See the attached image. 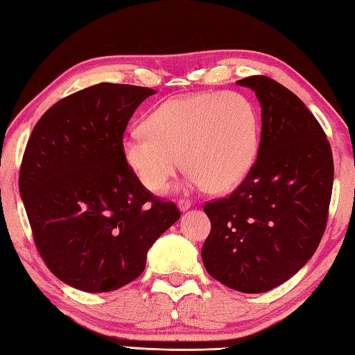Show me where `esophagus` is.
I'll list each match as a JSON object with an SVG mask.
<instances>
[{
	"instance_id": "obj_1",
	"label": "esophagus",
	"mask_w": 355,
	"mask_h": 355,
	"mask_svg": "<svg viewBox=\"0 0 355 355\" xmlns=\"http://www.w3.org/2000/svg\"><path fill=\"white\" fill-rule=\"evenodd\" d=\"M178 207H179L180 211H187V210H190L191 202H190V200L182 199V200H179V202H178Z\"/></svg>"
}]
</instances>
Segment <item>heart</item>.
Listing matches in <instances>:
<instances>
[{
    "instance_id": "heart-1",
    "label": "heart",
    "mask_w": 355,
    "mask_h": 355,
    "mask_svg": "<svg viewBox=\"0 0 355 355\" xmlns=\"http://www.w3.org/2000/svg\"><path fill=\"white\" fill-rule=\"evenodd\" d=\"M146 132L122 140V156L146 190L162 191L182 168L187 189L225 193L249 175L258 153V119L236 92L166 100L145 120Z\"/></svg>"
}]
</instances>
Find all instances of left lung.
<instances>
[{"mask_svg":"<svg viewBox=\"0 0 355 355\" xmlns=\"http://www.w3.org/2000/svg\"><path fill=\"white\" fill-rule=\"evenodd\" d=\"M261 106L257 162L229 198L205 204L211 230L202 263L219 283L244 293L267 292L312 258L329 210L334 160L322 126L293 92L252 76Z\"/></svg>","mask_w":355,"mask_h":355,"instance_id":"left-lung-1","label":"left lung"}]
</instances>
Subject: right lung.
I'll return each instance as SVG.
<instances>
[{
	"instance_id": "1",
	"label": "right lung",
	"mask_w": 355,
	"mask_h": 355,
	"mask_svg": "<svg viewBox=\"0 0 355 355\" xmlns=\"http://www.w3.org/2000/svg\"><path fill=\"white\" fill-rule=\"evenodd\" d=\"M153 94L132 85L89 86L46 111L26 146L19 196L37 249L53 275L78 291L131 283L150 247L180 218L122 156L128 120Z\"/></svg>"
}]
</instances>
